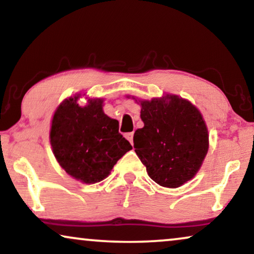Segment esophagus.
Instances as JSON below:
<instances>
[{"instance_id": "esophagus-1", "label": "esophagus", "mask_w": 254, "mask_h": 254, "mask_svg": "<svg viewBox=\"0 0 254 254\" xmlns=\"http://www.w3.org/2000/svg\"><path fill=\"white\" fill-rule=\"evenodd\" d=\"M133 136H134L133 131H130V133H127L126 134V138L130 142V144H133Z\"/></svg>"}]
</instances>
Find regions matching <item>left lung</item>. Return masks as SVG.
<instances>
[{
    "label": "left lung",
    "mask_w": 254,
    "mask_h": 254,
    "mask_svg": "<svg viewBox=\"0 0 254 254\" xmlns=\"http://www.w3.org/2000/svg\"><path fill=\"white\" fill-rule=\"evenodd\" d=\"M138 102L144 126L134 134L135 152L158 185H184L199 171L209 145L200 111L176 95Z\"/></svg>",
    "instance_id": "left-lung-1"
}]
</instances>
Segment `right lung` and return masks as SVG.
Masks as SVG:
<instances>
[{
    "mask_svg": "<svg viewBox=\"0 0 254 254\" xmlns=\"http://www.w3.org/2000/svg\"><path fill=\"white\" fill-rule=\"evenodd\" d=\"M78 96L64 100L55 111L51 145L59 164L85 184L102 182L116 163L131 149L119 133V123L103 111V99L79 106Z\"/></svg>",
    "mask_w": 254,
    "mask_h": 254,
    "instance_id": "right-lung-1",
    "label": "right lung"
}]
</instances>
